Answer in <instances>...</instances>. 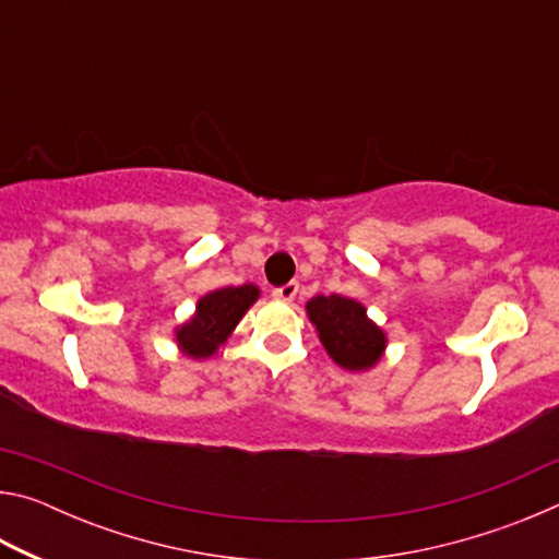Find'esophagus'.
<instances>
[{
    "label": "esophagus",
    "mask_w": 559,
    "mask_h": 559,
    "mask_svg": "<svg viewBox=\"0 0 559 559\" xmlns=\"http://www.w3.org/2000/svg\"><path fill=\"white\" fill-rule=\"evenodd\" d=\"M296 296H298V283H286V286L273 290V298L283 302H290Z\"/></svg>",
    "instance_id": "esophagus-1"
}]
</instances>
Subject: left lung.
Returning <instances> with one entry per match:
<instances>
[{
    "label": "left lung",
    "mask_w": 559,
    "mask_h": 559,
    "mask_svg": "<svg viewBox=\"0 0 559 559\" xmlns=\"http://www.w3.org/2000/svg\"><path fill=\"white\" fill-rule=\"evenodd\" d=\"M308 318L328 355L345 370H370L382 357L386 337L377 328L362 302L343 296H316L308 300Z\"/></svg>",
    "instance_id": "8db88e82"
}]
</instances>
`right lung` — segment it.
Here are the masks:
<instances>
[{"label": "right lung", "instance_id": "right-lung-1", "mask_svg": "<svg viewBox=\"0 0 559 559\" xmlns=\"http://www.w3.org/2000/svg\"><path fill=\"white\" fill-rule=\"evenodd\" d=\"M257 298L259 288L251 283L206 293L197 302V313L182 328H177V343L182 353L194 359L214 355Z\"/></svg>", "mask_w": 559, "mask_h": 559}]
</instances>
